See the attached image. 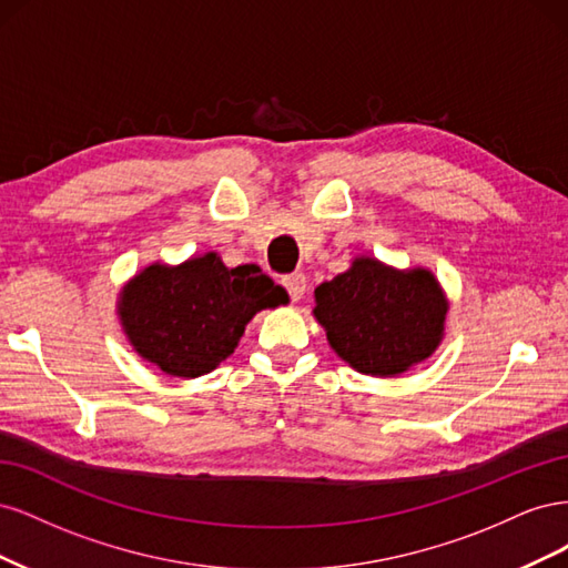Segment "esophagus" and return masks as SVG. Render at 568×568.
<instances>
[{
  "label": "esophagus",
  "mask_w": 568,
  "mask_h": 568,
  "mask_svg": "<svg viewBox=\"0 0 568 568\" xmlns=\"http://www.w3.org/2000/svg\"><path fill=\"white\" fill-rule=\"evenodd\" d=\"M282 286L286 288V294L291 301H301L305 288H307V280L303 272H294V274H286V277L282 280Z\"/></svg>",
  "instance_id": "esophagus-1"
}]
</instances>
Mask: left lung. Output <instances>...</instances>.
Here are the masks:
<instances>
[{"mask_svg": "<svg viewBox=\"0 0 568 568\" xmlns=\"http://www.w3.org/2000/svg\"><path fill=\"white\" fill-rule=\"evenodd\" d=\"M315 317L332 348L372 376L403 374L432 355L448 301L432 272H398L357 257L348 272L315 288Z\"/></svg>", "mask_w": 568, "mask_h": 568, "instance_id": "left-lung-1", "label": "left lung"}]
</instances>
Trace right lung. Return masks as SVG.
<instances>
[{
	"mask_svg": "<svg viewBox=\"0 0 568 568\" xmlns=\"http://www.w3.org/2000/svg\"><path fill=\"white\" fill-rule=\"evenodd\" d=\"M288 296L257 265H222L215 253L180 267L149 265L120 296V320L134 351L170 376L209 374L234 353L257 311Z\"/></svg>",
	"mask_w": 568,
	"mask_h": 568,
	"instance_id": "obj_1",
	"label": "right lung"
}]
</instances>
